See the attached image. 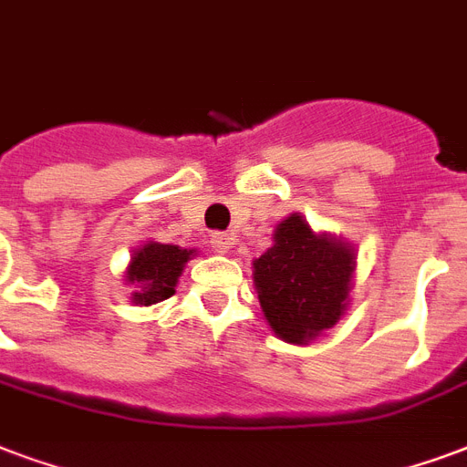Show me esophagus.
Masks as SVG:
<instances>
[{
	"label": "esophagus",
	"mask_w": 467,
	"mask_h": 467,
	"mask_svg": "<svg viewBox=\"0 0 467 467\" xmlns=\"http://www.w3.org/2000/svg\"><path fill=\"white\" fill-rule=\"evenodd\" d=\"M209 244H212V248L216 254H229L231 246H234V241L229 238V234H213Z\"/></svg>",
	"instance_id": "34e87169"
}]
</instances>
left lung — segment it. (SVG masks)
I'll return each instance as SVG.
<instances>
[{"mask_svg": "<svg viewBox=\"0 0 467 467\" xmlns=\"http://www.w3.org/2000/svg\"><path fill=\"white\" fill-rule=\"evenodd\" d=\"M357 251L342 238L315 231L290 213L273 231V246L254 261V287L273 335L310 345L349 307Z\"/></svg>", "mask_w": 467, "mask_h": 467, "instance_id": "left-lung-1", "label": "left lung"}]
</instances>
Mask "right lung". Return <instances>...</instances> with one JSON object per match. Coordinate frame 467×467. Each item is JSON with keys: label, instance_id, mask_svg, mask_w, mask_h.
Instances as JSON below:
<instances>
[{"label": "right lung", "instance_id": "1", "mask_svg": "<svg viewBox=\"0 0 467 467\" xmlns=\"http://www.w3.org/2000/svg\"><path fill=\"white\" fill-rule=\"evenodd\" d=\"M196 255V248H180L160 241H147L130 255L125 268V285H132V305H154L174 296L187 261Z\"/></svg>", "mask_w": 467, "mask_h": 467}]
</instances>
